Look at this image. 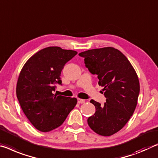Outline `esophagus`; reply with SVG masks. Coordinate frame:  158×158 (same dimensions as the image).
<instances>
[{"instance_id": "esophagus-1", "label": "esophagus", "mask_w": 158, "mask_h": 158, "mask_svg": "<svg viewBox=\"0 0 158 158\" xmlns=\"http://www.w3.org/2000/svg\"><path fill=\"white\" fill-rule=\"evenodd\" d=\"M77 102H78V103H79V104L84 103V102H85V100L81 99V98H77Z\"/></svg>"}]
</instances>
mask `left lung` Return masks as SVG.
<instances>
[{"instance_id": "8db88e82", "label": "left lung", "mask_w": 158, "mask_h": 158, "mask_svg": "<svg viewBox=\"0 0 158 158\" xmlns=\"http://www.w3.org/2000/svg\"><path fill=\"white\" fill-rule=\"evenodd\" d=\"M89 72L96 74L106 98L104 106L94 100L96 112L87 122L93 131L104 136L117 133L124 127L136 109L140 92L136 72L126 56L112 47L81 52Z\"/></svg>"}]
</instances>
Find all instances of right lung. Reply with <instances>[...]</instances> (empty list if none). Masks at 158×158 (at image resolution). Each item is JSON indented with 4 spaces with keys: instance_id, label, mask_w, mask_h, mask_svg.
<instances>
[{
    "instance_id": "add662e5",
    "label": "right lung",
    "mask_w": 158,
    "mask_h": 158,
    "mask_svg": "<svg viewBox=\"0 0 158 158\" xmlns=\"http://www.w3.org/2000/svg\"><path fill=\"white\" fill-rule=\"evenodd\" d=\"M77 51L51 46L41 50L24 64L17 83L16 94L24 114L35 128L48 132L62 125L77 105L76 98L52 94L62 85L60 74Z\"/></svg>"
}]
</instances>
